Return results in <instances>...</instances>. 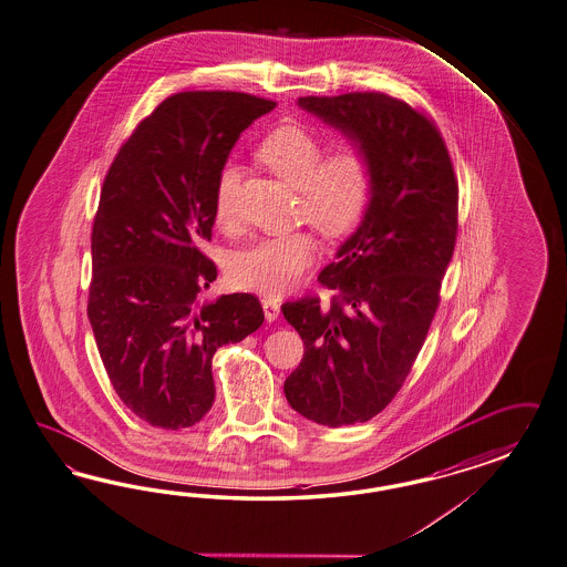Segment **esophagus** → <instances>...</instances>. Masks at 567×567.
<instances>
[{
    "label": "esophagus",
    "mask_w": 567,
    "mask_h": 567,
    "mask_svg": "<svg viewBox=\"0 0 567 567\" xmlns=\"http://www.w3.org/2000/svg\"><path fill=\"white\" fill-rule=\"evenodd\" d=\"M261 307H264L266 320H268V322H275L276 318H278V313H280V301L275 299V297H264Z\"/></svg>",
    "instance_id": "1"
}]
</instances>
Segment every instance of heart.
Listing matches in <instances>:
<instances>
[{
	"label": "heart",
	"instance_id": "1",
	"mask_svg": "<svg viewBox=\"0 0 567 567\" xmlns=\"http://www.w3.org/2000/svg\"><path fill=\"white\" fill-rule=\"evenodd\" d=\"M320 136L301 125H282L261 140L256 156L299 196L306 216L326 239H344L359 229L375 194V163L361 142L340 144L326 157ZM241 168L225 163L215 182V216L227 225L237 215ZM318 247L307 230L260 237L230 256L229 280L237 289L285 295L316 261Z\"/></svg>",
	"mask_w": 567,
	"mask_h": 567
}]
</instances>
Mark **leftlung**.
Here are the masks:
<instances>
[{"label": "left lung", "mask_w": 567, "mask_h": 567, "mask_svg": "<svg viewBox=\"0 0 567 567\" xmlns=\"http://www.w3.org/2000/svg\"><path fill=\"white\" fill-rule=\"evenodd\" d=\"M299 105L375 163L368 216L318 278L334 295L282 303L306 344L285 396L309 421L342 427L382 413L413 369L456 245L458 179L435 122L400 99L347 92Z\"/></svg>", "instance_id": "1"}]
</instances>
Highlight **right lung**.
<instances>
[{
  "label": "right lung",
  "instance_id": "right-lung-1",
  "mask_svg": "<svg viewBox=\"0 0 567 567\" xmlns=\"http://www.w3.org/2000/svg\"><path fill=\"white\" fill-rule=\"evenodd\" d=\"M275 101L245 92L167 96L109 167L92 223L89 320L123 404L153 427L196 425L215 402L213 357L264 322L249 292L204 301L216 264L215 182L241 132Z\"/></svg>",
  "mask_w": 567,
  "mask_h": 567
}]
</instances>
